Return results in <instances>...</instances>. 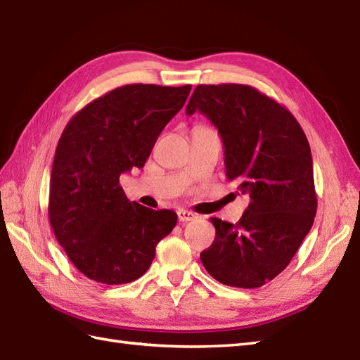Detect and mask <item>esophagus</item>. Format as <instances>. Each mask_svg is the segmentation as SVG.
<instances>
[{"label": "esophagus", "mask_w": 360, "mask_h": 360, "mask_svg": "<svg viewBox=\"0 0 360 360\" xmlns=\"http://www.w3.org/2000/svg\"><path fill=\"white\" fill-rule=\"evenodd\" d=\"M196 218V216L191 213V212H188V210H184V208H179L178 210V219L181 221V222H188V221H193Z\"/></svg>", "instance_id": "34e87169"}]
</instances>
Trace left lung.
<instances>
[{
  "instance_id": "obj_1",
  "label": "left lung",
  "mask_w": 360,
  "mask_h": 360,
  "mask_svg": "<svg viewBox=\"0 0 360 360\" xmlns=\"http://www.w3.org/2000/svg\"><path fill=\"white\" fill-rule=\"evenodd\" d=\"M200 112L218 129L225 170L250 196L236 224L212 218L213 244L200 253L224 285L257 288L287 269L314 222L311 150L293 115L245 84H199L187 115Z\"/></svg>"
}]
</instances>
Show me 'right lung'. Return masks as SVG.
<instances>
[{"mask_svg": "<svg viewBox=\"0 0 360 360\" xmlns=\"http://www.w3.org/2000/svg\"><path fill=\"white\" fill-rule=\"evenodd\" d=\"M191 86L129 84L87 104L65 125L50 176L49 219L72 264L95 282L144 274L178 214L130 202L120 176L144 167Z\"/></svg>", "mask_w": 360, "mask_h": 360, "instance_id": "right-lung-1", "label": "right lung"}]
</instances>
